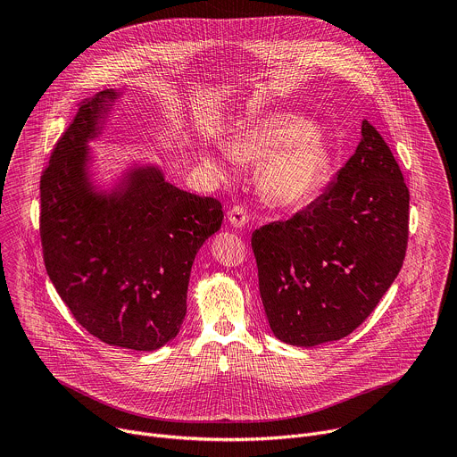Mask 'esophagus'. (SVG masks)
Instances as JSON below:
<instances>
[{
	"label": "esophagus",
	"instance_id": "34e87169",
	"mask_svg": "<svg viewBox=\"0 0 457 457\" xmlns=\"http://www.w3.org/2000/svg\"><path fill=\"white\" fill-rule=\"evenodd\" d=\"M228 220H229V224L233 228H244L249 222V215H247V212L242 206H233L228 212Z\"/></svg>",
	"mask_w": 457,
	"mask_h": 457
}]
</instances>
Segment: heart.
Segmentation results:
<instances>
[{"mask_svg":"<svg viewBox=\"0 0 457 457\" xmlns=\"http://www.w3.org/2000/svg\"><path fill=\"white\" fill-rule=\"evenodd\" d=\"M222 154L240 162H264L258 186L264 199L278 208L309 203L331 171V155L321 134L311 120L295 113H273L245 124L235 134L231 150ZM210 166L222 171L217 159Z\"/></svg>","mask_w":457,"mask_h":457,"instance_id":"b5f03b06","label":"heart"}]
</instances>
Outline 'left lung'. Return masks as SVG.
<instances>
[{"label": "left lung", "mask_w": 457, "mask_h": 457, "mask_svg": "<svg viewBox=\"0 0 457 457\" xmlns=\"http://www.w3.org/2000/svg\"><path fill=\"white\" fill-rule=\"evenodd\" d=\"M409 199L393 152L363 120L331 186L289 220L254 229L258 289L278 340L312 347L361 325L403 266Z\"/></svg>", "instance_id": "1"}]
</instances>
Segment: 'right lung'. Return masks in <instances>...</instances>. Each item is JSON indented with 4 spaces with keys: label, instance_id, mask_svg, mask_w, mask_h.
Instances as JSON below:
<instances>
[{
    "label": "right lung",
    "instance_id": "1",
    "mask_svg": "<svg viewBox=\"0 0 457 457\" xmlns=\"http://www.w3.org/2000/svg\"><path fill=\"white\" fill-rule=\"evenodd\" d=\"M115 97L103 90L83 101L43 170V260L57 295L92 337L155 351L180 329L195 254L220 229L224 210L152 166L134 170L108 197L92 191L87 143Z\"/></svg>",
    "mask_w": 457,
    "mask_h": 457
}]
</instances>
